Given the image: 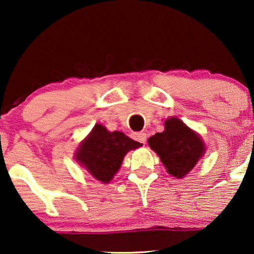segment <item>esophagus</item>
Here are the masks:
<instances>
[{
    "label": "esophagus",
    "mask_w": 254,
    "mask_h": 254,
    "mask_svg": "<svg viewBox=\"0 0 254 254\" xmlns=\"http://www.w3.org/2000/svg\"><path fill=\"white\" fill-rule=\"evenodd\" d=\"M133 137H135L136 141L141 142V143H145V141H147V133L145 132H137V133H133Z\"/></svg>",
    "instance_id": "obj_1"
}]
</instances>
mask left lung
I'll return each instance as SVG.
<instances>
[{
  "label": "left lung",
  "instance_id": "8db88e82",
  "mask_svg": "<svg viewBox=\"0 0 254 254\" xmlns=\"http://www.w3.org/2000/svg\"><path fill=\"white\" fill-rule=\"evenodd\" d=\"M171 176L184 178L204 155L202 137L177 117L166 119L165 130L148 139Z\"/></svg>",
  "mask_w": 254,
  "mask_h": 254
}]
</instances>
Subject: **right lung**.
Wrapping results in <instances>:
<instances>
[{
	"mask_svg": "<svg viewBox=\"0 0 254 254\" xmlns=\"http://www.w3.org/2000/svg\"><path fill=\"white\" fill-rule=\"evenodd\" d=\"M141 145L121 131L111 132L103 125L95 124L78 145L75 159L95 179L107 184L121 168L127 151Z\"/></svg>",
	"mask_w": 254,
	"mask_h": 254,
	"instance_id": "1",
	"label": "right lung"
}]
</instances>
